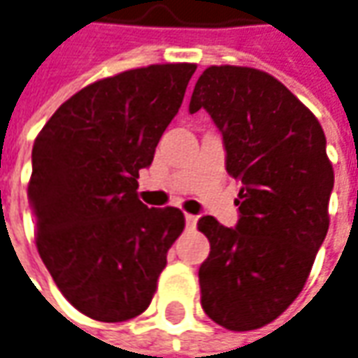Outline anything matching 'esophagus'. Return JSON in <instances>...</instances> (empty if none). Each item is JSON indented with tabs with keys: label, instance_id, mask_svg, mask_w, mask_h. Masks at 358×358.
<instances>
[{
	"label": "esophagus",
	"instance_id": "1",
	"mask_svg": "<svg viewBox=\"0 0 358 358\" xmlns=\"http://www.w3.org/2000/svg\"><path fill=\"white\" fill-rule=\"evenodd\" d=\"M196 220H199V217H196V215H189V213L185 215V222H187V227H189V229H195Z\"/></svg>",
	"mask_w": 358,
	"mask_h": 358
}]
</instances>
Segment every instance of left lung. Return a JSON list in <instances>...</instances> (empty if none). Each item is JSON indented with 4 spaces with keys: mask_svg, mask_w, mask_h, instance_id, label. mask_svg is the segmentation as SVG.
<instances>
[{
    "mask_svg": "<svg viewBox=\"0 0 358 358\" xmlns=\"http://www.w3.org/2000/svg\"><path fill=\"white\" fill-rule=\"evenodd\" d=\"M201 108L222 134L227 171L242 185L236 229L215 217L196 224L210 242L199 268L201 306L227 329H260L299 296L329 229L335 175L325 134L284 84L250 66H208L189 112Z\"/></svg>",
    "mask_w": 358,
    "mask_h": 358,
    "instance_id": "8db88e82",
    "label": "left lung"
}]
</instances>
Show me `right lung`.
Here are the masks:
<instances>
[{
    "label": "right lung",
    "instance_id": "obj_1",
    "mask_svg": "<svg viewBox=\"0 0 358 358\" xmlns=\"http://www.w3.org/2000/svg\"><path fill=\"white\" fill-rule=\"evenodd\" d=\"M195 71L167 62L96 80L61 104L33 143L37 250L62 296L96 321H128L150 308L185 229L179 208L141 203L138 177Z\"/></svg>",
    "mask_w": 358,
    "mask_h": 358
}]
</instances>
